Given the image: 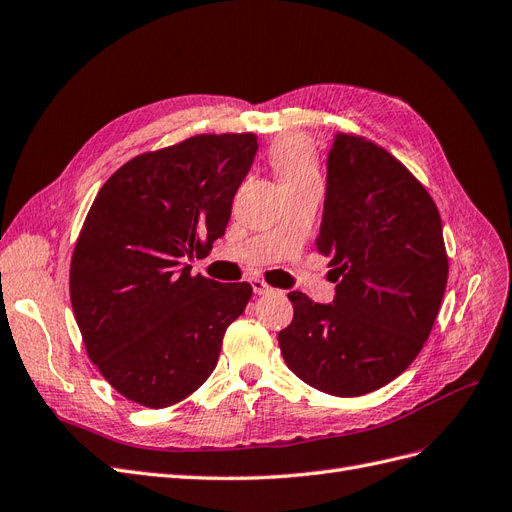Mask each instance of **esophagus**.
I'll return each mask as SVG.
<instances>
[{"label":"esophagus","instance_id":"obj_1","mask_svg":"<svg viewBox=\"0 0 512 512\" xmlns=\"http://www.w3.org/2000/svg\"><path fill=\"white\" fill-rule=\"evenodd\" d=\"M250 284H252V290H254V294H264V292H271V286H269L267 281H264V279H258V277H254V279H250Z\"/></svg>","mask_w":512,"mask_h":512}]
</instances>
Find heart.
I'll return each instance as SVG.
<instances>
[{
  "label": "heart",
  "instance_id": "obj_1",
  "mask_svg": "<svg viewBox=\"0 0 512 512\" xmlns=\"http://www.w3.org/2000/svg\"><path fill=\"white\" fill-rule=\"evenodd\" d=\"M271 165L281 182H298L317 175L315 150L303 135L281 137L271 150Z\"/></svg>",
  "mask_w": 512,
  "mask_h": 512
}]
</instances>
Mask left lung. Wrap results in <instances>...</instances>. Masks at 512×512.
<instances>
[{
	"mask_svg": "<svg viewBox=\"0 0 512 512\" xmlns=\"http://www.w3.org/2000/svg\"><path fill=\"white\" fill-rule=\"evenodd\" d=\"M317 252L330 258L332 305L290 292L277 341L288 368L330 396H364L394 381L428 341L447 288L443 224L426 186L394 154L339 133Z\"/></svg>",
	"mask_w": 512,
	"mask_h": 512,
	"instance_id": "8db88e82",
	"label": "left lung"
}]
</instances>
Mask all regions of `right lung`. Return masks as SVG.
<instances>
[{"instance_id":"add662e5","label":"right lung","mask_w":512,"mask_h":512,"mask_svg":"<svg viewBox=\"0 0 512 512\" xmlns=\"http://www.w3.org/2000/svg\"><path fill=\"white\" fill-rule=\"evenodd\" d=\"M256 133H201L137 154L101 186L76 239L69 298L86 354L118 394L148 409L214 373L252 286L192 275L224 235Z\"/></svg>"}]
</instances>
